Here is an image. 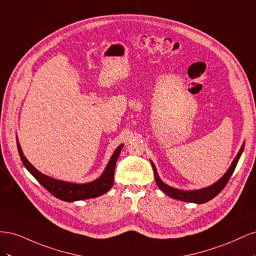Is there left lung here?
Listing matches in <instances>:
<instances>
[{
  "instance_id": "8db88e82",
  "label": "left lung",
  "mask_w": 256,
  "mask_h": 256,
  "mask_svg": "<svg viewBox=\"0 0 256 256\" xmlns=\"http://www.w3.org/2000/svg\"><path fill=\"white\" fill-rule=\"evenodd\" d=\"M244 148V143L242 144V148H240V150L238 152L237 156L235 157L233 162H232V164L228 168L226 173L224 174L218 182H214L212 186H209V187H207V188H203V189H200V190L184 191V190H178V189H175L173 187H170V186H168L166 184H164V182L160 180V177L157 173L156 166H154V164L152 162L154 173V180H156V182L158 184V187L160 188V190L164 191L166 194H168L170 198L182 200V202H189V203H196V204L206 203V202H208V200H210L214 196H218L219 193L223 190V188L226 187L228 182L230 180V176L233 175V173L235 171L237 162H238L240 156H242Z\"/></svg>"
}]
</instances>
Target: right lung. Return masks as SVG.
<instances>
[{
	"label": "right lung",
	"instance_id": "1",
	"mask_svg": "<svg viewBox=\"0 0 256 256\" xmlns=\"http://www.w3.org/2000/svg\"><path fill=\"white\" fill-rule=\"evenodd\" d=\"M124 144L120 145L118 148L113 152L112 157L104 168V172L96 180L90 182L88 184H74L63 180H54L38 171L32 164H30L28 160L26 158L22 152L21 146L17 138V147L19 152V156L22 160V164L26 168L28 171L32 174L37 182H40L44 189H47L51 194L56 198L65 200V202H74V200H81L86 198H94L104 194L106 192L109 191L114 184V170L118 158L120 154Z\"/></svg>",
	"mask_w": 256,
	"mask_h": 256
}]
</instances>
